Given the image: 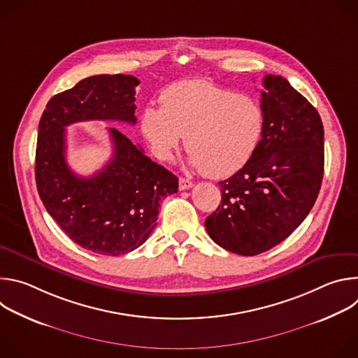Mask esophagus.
<instances>
[{
  "label": "esophagus",
  "mask_w": 358,
  "mask_h": 358,
  "mask_svg": "<svg viewBox=\"0 0 358 358\" xmlns=\"http://www.w3.org/2000/svg\"><path fill=\"white\" fill-rule=\"evenodd\" d=\"M194 185V182L192 181H189V180H187V178H180L178 180V187H180V189L181 191H184V189H188V188H191Z\"/></svg>",
  "instance_id": "esophagus-1"
}]
</instances>
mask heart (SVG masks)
Wrapping results in <instances>:
<instances>
[{"instance_id":"obj_1","label":"heart","mask_w":358,"mask_h":358,"mask_svg":"<svg viewBox=\"0 0 358 358\" xmlns=\"http://www.w3.org/2000/svg\"><path fill=\"white\" fill-rule=\"evenodd\" d=\"M162 108L148 106L141 133L155 155L169 160L185 136L192 167L214 178L241 170L258 150L265 131V109L248 94L208 80H181L160 96Z\"/></svg>"}]
</instances>
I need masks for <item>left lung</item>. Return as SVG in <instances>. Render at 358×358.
Masks as SVG:
<instances>
[{
    "instance_id": "left-lung-1",
    "label": "left lung",
    "mask_w": 358,
    "mask_h": 358,
    "mask_svg": "<svg viewBox=\"0 0 358 358\" xmlns=\"http://www.w3.org/2000/svg\"><path fill=\"white\" fill-rule=\"evenodd\" d=\"M265 131L252 159L220 181V207L206 220L221 248L253 257L285 241L313 208L324 171V130L310 101L276 75L264 78Z\"/></svg>"
}]
</instances>
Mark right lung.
Returning a JSON list of instances; mask_svg holds the SVG:
<instances>
[{
    "label": "right lung",
    "mask_w": 358,
    "mask_h": 358,
    "mask_svg": "<svg viewBox=\"0 0 358 358\" xmlns=\"http://www.w3.org/2000/svg\"><path fill=\"white\" fill-rule=\"evenodd\" d=\"M131 75H94L48 101L38 127L35 180L48 214L82 248L108 257L134 250L157 225L160 199L177 192L178 178L151 162L117 129H109L113 157L92 177L66 163L65 127L86 120L134 124Z\"/></svg>",
    "instance_id": "obj_1"
}]
</instances>
